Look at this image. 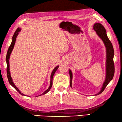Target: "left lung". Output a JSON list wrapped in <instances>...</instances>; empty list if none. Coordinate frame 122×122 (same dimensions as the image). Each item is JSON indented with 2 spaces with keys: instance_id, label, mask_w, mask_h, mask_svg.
<instances>
[{
  "instance_id": "1",
  "label": "left lung",
  "mask_w": 122,
  "mask_h": 122,
  "mask_svg": "<svg viewBox=\"0 0 122 122\" xmlns=\"http://www.w3.org/2000/svg\"><path fill=\"white\" fill-rule=\"evenodd\" d=\"M93 29L96 32L98 36V37L103 41L106 50V77H105V81L101 89V90L97 93L94 95L95 96H96V95L101 94L104 90L105 88L106 87L107 85L109 83V82L112 80L114 74V66L113 62L114 50L113 46L107 36L106 29H105L104 26L100 23L97 22L93 25ZM69 72L70 77V85L72 88V81L73 75H72V71L70 69L69 70Z\"/></svg>"
}]
</instances>
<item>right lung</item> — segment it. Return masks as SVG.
<instances>
[{"instance_id": "right-lung-1", "label": "right lung", "mask_w": 122, "mask_h": 122, "mask_svg": "<svg viewBox=\"0 0 122 122\" xmlns=\"http://www.w3.org/2000/svg\"><path fill=\"white\" fill-rule=\"evenodd\" d=\"M20 31H21V28H18L17 29V30H16V31L14 33V35H13V36L12 41V42H11V45H10V46L9 49H8V52H7V54H6V65H7V68H6V72H7V77H8V81H9V82L10 84L12 86H13V87H14L15 89L17 90L20 94H21L22 95H24V96H26L24 94H23L20 91V90L18 89V88L14 84V83H13V80H12V78L11 76L10 71L9 59H10V55H11V54L12 53L13 49V48H14V45L15 44L16 38H17V37L19 32H20ZM58 67H59V66H57L56 67H55L54 68L53 71H52V72L51 74V76H50V86H49V88L45 91H44V92L42 93L41 94L39 95H38V96H41V95L45 94H46L47 93H48V92L50 91V89L51 88L52 86V79H53V75H54V74L55 73V72H56V71L57 70V69L58 68ZM38 96H37V97H38Z\"/></svg>"}]
</instances>
